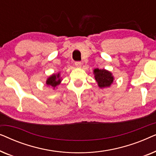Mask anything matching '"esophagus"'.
I'll return each instance as SVG.
<instances>
[{
  "instance_id": "34e87169",
  "label": "esophagus",
  "mask_w": 156,
  "mask_h": 156,
  "mask_svg": "<svg viewBox=\"0 0 156 156\" xmlns=\"http://www.w3.org/2000/svg\"><path fill=\"white\" fill-rule=\"evenodd\" d=\"M82 62H75V66L77 68H81L82 67Z\"/></svg>"
}]
</instances>
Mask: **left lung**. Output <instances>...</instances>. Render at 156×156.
Masks as SVG:
<instances>
[{"label":"left lung","instance_id":"8db88e82","mask_svg":"<svg viewBox=\"0 0 156 156\" xmlns=\"http://www.w3.org/2000/svg\"><path fill=\"white\" fill-rule=\"evenodd\" d=\"M93 74L99 88L109 87L114 82V77L112 73L105 69H100L99 68H96L94 69Z\"/></svg>","mask_w":156,"mask_h":156}]
</instances>
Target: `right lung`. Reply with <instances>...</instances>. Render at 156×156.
<instances>
[{
  "instance_id": "add662e5",
  "label": "right lung",
  "mask_w": 156,
  "mask_h": 156,
  "mask_svg": "<svg viewBox=\"0 0 156 156\" xmlns=\"http://www.w3.org/2000/svg\"><path fill=\"white\" fill-rule=\"evenodd\" d=\"M62 79L61 77L60 73L58 72L57 74H52V75L49 76L46 80V84L49 87H52L53 89L57 88V85L60 84Z\"/></svg>"
}]
</instances>
